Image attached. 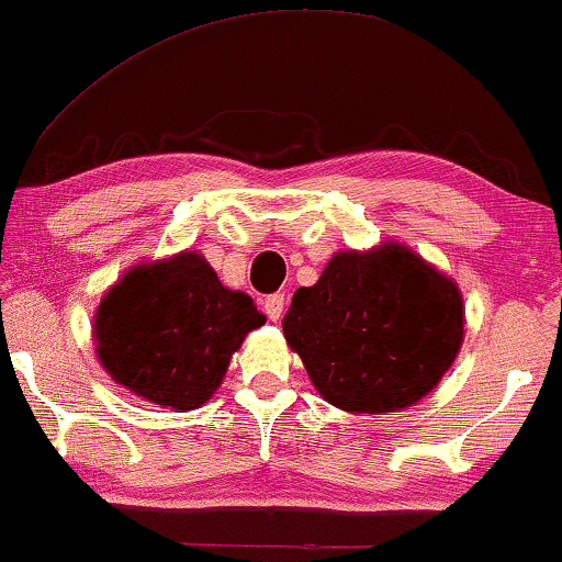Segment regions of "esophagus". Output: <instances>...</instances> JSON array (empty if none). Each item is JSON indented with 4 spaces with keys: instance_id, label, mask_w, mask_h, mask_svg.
Here are the masks:
<instances>
[{
    "instance_id": "34e87169",
    "label": "esophagus",
    "mask_w": 562,
    "mask_h": 562,
    "mask_svg": "<svg viewBox=\"0 0 562 562\" xmlns=\"http://www.w3.org/2000/svg\"><path fill=\"white\" fill-rule=\"evenodd\" d=\"M283 304H286V299H283V294H271V296H266L263 310H266V314H268V319H271V322H279V319H281V314H283Z\"/></svg>"
}]
</instances>
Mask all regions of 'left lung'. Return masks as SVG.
<instances>
[{
	"instance_id": "1",
	"label": "left lung",
	"mask_w": 562,
	"mask_h": 562,
	"mask_svg": "<svg viewBox=\"0 0 562 562\" xmlns=\"http://www.w3.org/2000/svg\"><path fill=\"white\" fill-rule=\"evenodd\" d=\"M463 327L458 283L394 240L335 252L283 317L314 389L350 414L402 412L425 398L456 363Z\"/></svg>"
}]
</instances>
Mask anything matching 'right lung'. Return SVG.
Returning <instances> with one entry per match:
<instances>
[{
	"label": "right lung",
	"instance_id": "right-lung-1",
	"mask_svg": "<svg viewBox=\"0 0 562 562\" xmlns=\"http://www.w3.org/2000/svg\"><path fill=\"white\" fill-rule=\"evenodd\" d=\"M266 325L252 299L222 286L199 250L137 263L94 314L97 358L114 383L164 409L191 412L225 381L229 358Z\"/></svg>",
	"mask_w": 562,
	"mask_h": 562
}]
</instances>
